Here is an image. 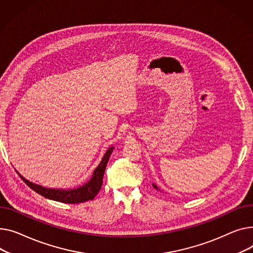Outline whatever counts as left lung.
Wrapping results in <instances>:
<instances>
[{"label":"left lung","mask_w":253,"mask_h":253,"mask_svg":"<svg viewBox=\"0 0 253 253\" xmlns=\"http://www.w3.org/2000/svg\"><path fill=\"white\" fill-rule=\"evenodd\" d=\"M153 187H154V188H155V189H156V190H159V189H158V187H157V186H156V185H154V184H153Z\"/></svg>","instance_id":"obj_1"}]
</instances>
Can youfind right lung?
<instances>
[{"label": "right lung", "mask_w": 253, "mask_h": 253, "mask_svg": "<svg viewBox=\"0 0 253 253\" xmlns=\"http://www.w3.org/2000/svg\"><path fill=\"white\" fill-rule=\"evenodd\" d=\"M114 149V147H110L109 149L106 151V153L104 154L101 162L99 163V166L95 169L92 177L90 181H87L85 184L83 186H80L78 188L74 189H51V188H46L42 187L37 184H34L32 182L27 181L26 179L16 170L18 175L23 180V182L31 188L35 192H37L38 194L46 197L51 200L59 201V202H63V203H71V204H76V203H82L85 202L87 200H92L95 198V196L98 194V192L100 191L103 183V175L104 171H105L107 162L109 160V157Z\"/></svg>", "instance_id": "1"}]
</instances>
